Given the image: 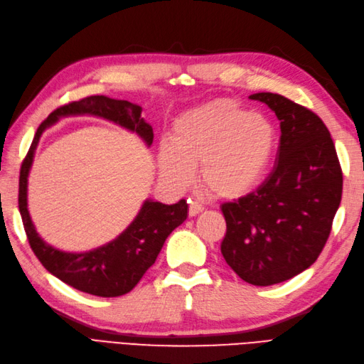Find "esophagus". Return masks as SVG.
Instances as JSON below:
<instances>
[{"label":"esophagus","mask_w":364,"mask_h":364,"mask_svg":"<svg viewBox=\"0 0 364 364\" xmlns=\"http://www.w3.org/2000/svg\"><path fill=\"white\" fill-rule=\"evenodd\" d=\"M200 211H204V207L200 205L196 200H189V216L193 218L196 214H199Z\"/></svg>","instance_id":"1"}]
</instances>
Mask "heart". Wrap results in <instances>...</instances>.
I'll use <instances>...</instances> for the list:
<instances>
[{
    "instance_id": "b5f03b06",
    "label": "heart",
    "mask_w": 364,
    "mask_h": 364,
    "mask_svg": "<svg viewBox=\"0 0 364 364\" xmlns=\"http://www.w3.org/2000/svg\"><path fill=\"white\" fill-rule=\"evenodd\" d=\"M172 144L159 148V169L183 189L195 178L220 199H237L257 187L272 166L277 148L273 121L230 99H216L183 112L172 126Z\"/></svg>"
}]
</instances>
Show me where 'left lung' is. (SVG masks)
Listing matches in <instances>:
<instances>
[{
    "label": "left lung",
    "instance_id": "8db88e82",
    "mask_svg": "<svg viewBox=\"0 0 364 364\" xmlns=\"http://www.w3.org/2000/svg\"><path fill=\"white\" fill-rule=\"evenodd\" d=\"M280 121L277 159L257 191L225 203L222 255L247 284L300 274L324 249L342 199L343 175L327 126L280 94L257 92Z\"/></svg>",
    "mask_w": 364,
    "mask_h": 364
}]
</instances>
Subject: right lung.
Segmentation results:
<instances>
[{"label": "right lung", "instance_id": "add662e5", "mask_svg": "<svg viewBox=\"0 0 364 364\" xmlns=\"http://www.w3.org/2000/svg\"><path fill=\"white\" fill-rule=\"evenodd\" d=\"M142 107L127 100L105 96H90L57 107L38 126L36 136L26 153L19 175V211L28 243L46 270L64 284L99 297H119L130 292L150 268L168 235L187 218L186 199L165 205L145 200L139 214L127 230L111 243L85 253H65L46 245L38 237L26 208V177L33 164L34 150L43 130L60 117L91 114L123 126L151 145L153 127L141 118Z\"/></svg>", "mask_w": 364, "mask_h": 364}]
</instances>
